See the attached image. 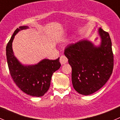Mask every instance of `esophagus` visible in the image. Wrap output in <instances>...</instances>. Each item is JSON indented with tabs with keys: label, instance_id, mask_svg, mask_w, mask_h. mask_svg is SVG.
Returning <instances> with one entry per match:
<instances>
[{
	"label": "esophagus",
	"instance_id": "1",
	"mask_svg": "<svg viewBox=\"0 0 120 120\" xmlns=\"http://www.w3.org/2000/svg\"><path fill=\"white\" fill-rule=\"evenodd\" d=\"M68 61V59H67L65 56H61L60 58V62L61 64H64L66 63Z\"/></svg>",
	"mask_w": 120,
	"mask_h": 120
}]
</instances>
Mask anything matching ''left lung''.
Here are the masks:
<instances>
[{"label":"left lung","mask_w":120,"mask_h":120,"mask_svg":"<svg viewBox=\"0 0 120 120\" xmlns=\"http://www.w3.org/2000/svg\"><path fill=\"white\" fill-rule=\"evenodd\" d=\"M100 42L95 45L88 40L71 44L64 55L71 67V81L79 94L89 95L107 83L112 73L114 56L112 42L108 32L98 30Z\"/></svg>","instance_id":"1"}]
</instances>
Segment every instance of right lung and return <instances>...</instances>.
<instances>
[{
	"mask_svg": "<svg viewBox=\"0 0 120 120\" xmlns=\"http://www.w3.org/2000/svg\"><path fill=\"white\" fill-rule=\"evenodd\" d=\"M28 26L18 28L6 46V57L10 73L13 81L21 90L32 97H42L49 90L54 72L61 66L59 59H44L35 64H23L15 57L12 49L15 36Z\"/></svg>",
	"mask_w": 120,
	"mask_h": 120,
	"instance_id": "right-lung-1",
	"label": "right lung"
}]
</instances>
